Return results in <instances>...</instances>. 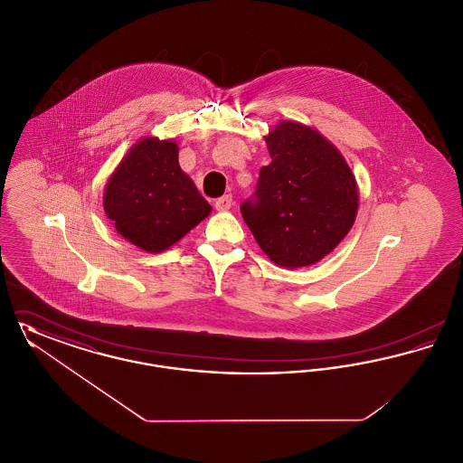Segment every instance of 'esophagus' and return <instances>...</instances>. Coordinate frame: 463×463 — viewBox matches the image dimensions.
Listing matches in <instances>:
<instances>
[{"mask_svg": "<svg viewBox=\"0 0 463 463\" xmlns=\"http://www.w3.org/2000/svg\"><path fill=\"white\" fill-rule=\"evenodd\" d=\"M231 206H232V196H231V194H225V196H222V198L215 201V208H217L219 212H225V210H229Z\"/></svg>", "mask_w": 463, "mask_h": 463, "instance_id": "1", "label": "esophagus"}]
</instances>
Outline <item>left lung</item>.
I'll use <instances>...</instances> for the list:
<instances>
[{
  "instance_id": "left-lung-1",
  "label": "left lung",
  "mask_w": 463,
  "mask_h": 463,
  "mask_svg": "<svg viewBox=\"0 0 463 463\" xmlns=\"http://www.w3.org/2000/svg\"><path fill=\"white\" fill-rule=\"evenodd\" d=\"M265 142L272 161L242 201V219L274 264H316L353 227L355 178L330 142L300 123L283 121Z\"/></svg>"
}]
</instances>
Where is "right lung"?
<instances>
[{"instance_id": "right-lung-1", "label": "right lung", "mask_w": 463, "mask_h": 463, "mask_svg": "<svg viewBox=\"0 0 463 463\" xmlns=\"http://www.w3.org/2000/svg\"><path fill=\"white\" fill-rule=\"evenodd\" d=\"M104 210L125 240L157 253L184 238L212 206L180 170L175 142L144 138L110 176Z\"/></svg>"}]
</instances>
